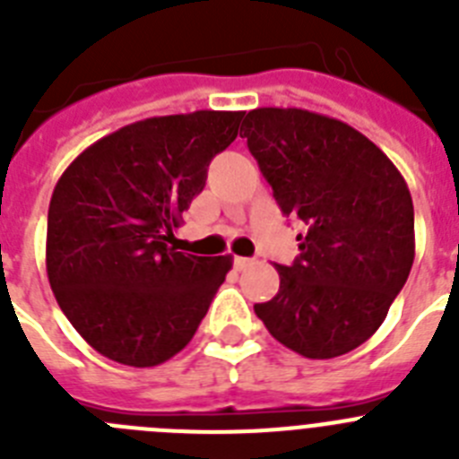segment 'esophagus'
I'll return each instance as SVG.
<instances>
[{"instance_id":"obj_1","label":"esophagus","mask_w":459,"mask_h":459,"mask_svg":"<svg viewBox=\"0 0 459 459\" xmlns=\"http://www.w3.org/2000/svg\"><path fill=\"white\" fill-rule=\"evenodd\" d=\"M248 266H253V259L250 257H234V269L237 271H246Z\"/></svg>"}]
</instances>
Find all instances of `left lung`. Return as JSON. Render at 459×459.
<instances>
[{
	"label": "left lung",
	"mask_w": 459,
	"mask_h": 459,
	"mask_svg": "<svg viewBox=\"0 0 459 459\" xmlns=\"http://www.w3.org/2000/svg\"><path fill=\"white\" fill-rule=\"evenodd\" d=\"M243 137L287 218L306 222L278 294L255 306L269 333L306 359L366 342L413 264V204L403 174L363 133L299 108H257Z\"/></svg>",
	"instance_id": "1"
}]
</instances>
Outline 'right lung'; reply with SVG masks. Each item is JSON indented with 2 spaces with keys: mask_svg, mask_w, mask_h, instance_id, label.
<instances>
[{
  "mask_svg": "<svg viewBox=\"0 0 459 459\" xmlns=\"http://www.w3.org/2000/svg\"><path fill=\"white\" fill-rule=\"evenodd\" d=\"M243 112L135 121L84 149L56 181L46 266L73 328L109 360L152 368L193 340L232 257L169 243Z\"/></svg>",
  "mask_w": 459,
  "mask_h": 459,
  "instance_id": "obj_1",
  "label": "right lung"
}]
</instances>
